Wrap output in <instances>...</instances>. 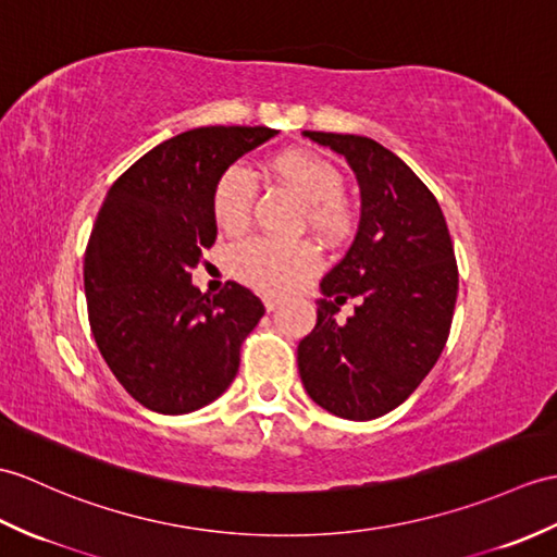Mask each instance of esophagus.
Listing matches in <instances>:
<instances>
[{
    "label": "esophagus",
    "instance_id": "esophagus-1",
    "mask_svg": "<svg viewBox=\"0 0 557 557\" xmlns=\"http://www.w3.org/2000/svg\"><path fill=\"white\" fill-rule=\"evenodd\" d=\"M280 304H282V301L275 299V296H263V306H265L268 313H270V310H275Z\"/></svg>",
    "mask_w": 557,
    "mask_h": 557
}]
</instances>
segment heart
<instances>
[{"mask_svg": "<svg viewBox=\"0 0 557 557\" xmlns=\"http://www.w3.org/2000/svg\"><path fill=\"white\" fill-rule=\"evenodd\" d=\"M270 173L292 189L304 203L306 223L322 237H337L346 225L339 203L344 177L337 165L308 149L277 153L270 161ZM256 185L247 168L232 165L218 177L211 197L213 218L220 230L242 232L249 223ZM320 263L313 244L275 242L256 237L244 242L232 253V270L249 287L265 294H284L308 277Z\"/></svg>", "mask_w": 557, "mask_h": 557, "instance_id": "1", "label": "heart"}]
</instances>
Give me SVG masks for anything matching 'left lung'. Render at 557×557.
Here are the masks:
<instances>
[{"label": "left lung", "mask_w": 557, "mask_h": 557, "mask_svg": "<svg viewBox=\"0 0 557 557\" xmlns=\"http://www.w3.org/2000/svg\"><path fill=\"white\" fill-rule=\"evenodd\" d=\"M304 135L351 165L360 223L320 282L318 322L296 363L318 406L374 420L404 404L444 351L458 296L454 242L434 194L394 151L360 135ZM354 295L357 313L342 326L333 315Z\"/></svg>", "instance_id": "left-lung-1"}]
</instances>
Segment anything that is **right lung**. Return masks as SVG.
I'll use <instances>...</instances> for the list:
<instances>
[{
	"label": "right lung",
	"instance_id": "obj_1",
	"mask_svg": "<svg viewBox=\"0 0 557 557\" xmlns=\"http://www.w3.org/2000/svg\"><path fill=\"white\" fill-rule=\"evenodd\" d=\"M275 135L211 125L165 139L115 180L97 213L85 251L89 327L115 380L161 416H185L223 394L242 342L265 313L237 282L201 294L191 270L218 235V177Z\"/></svg>",
	"mask_w": 557,
	"mask_h": 557
}]
</instances>
